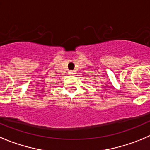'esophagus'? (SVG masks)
Returning <instances> with one entry per match:
<instances>
[{"mask_svg":"<svg viewBox=\"0 0 150 150\" xmlns=\"http://www.w3.org/2000/svg\"><path fill=\"white\" fill-rule=\"evenodd\" d=\"M68 73H69V75H73L74 74H75V72H74V71L70 70V71H69V72H68Z\"/></svg>","mask_w":150,"mask_h":150,"instance_id":"obj_1","label":"esophagus"}]
</instances>
